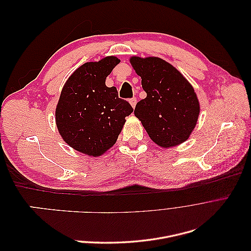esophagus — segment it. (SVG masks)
<instances>
[{
	"label": "esophagus",
	"instance_id": "obj_1",
	"mask_svg": "<svg viewBox=\"0 0 251 251\" xmlns=\"http://www.w3.org/2000/svg\"><path fill=\"white\" fill-rule=\"evenodd\" d=\"M130 103H131V105H132L133 108H135V107H136V103H137V98H136V97L131 98V100H130Z\"/></svg>",
	"mask_w": 251,
	"mask_h": 251
}]
</instances>
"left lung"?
<instances>
[{
    "label": "left lung",
    "instance_id": "obj_1",
    "mask_svg": "<svg viewBox=\"0 0 251 251\" xmlns=\"http://www.w3.org/2000/svg\"><path fill=\"white\" fill-rule=\"evenodd\" d=\"M147 97L134 110L150 138L161 148L188 139L197 125L200 104L195 90L176 68L159 57L132 56Z\"/></svg>",
    "mask_w": 251,
    "mask_h": 251
}]
</instances>
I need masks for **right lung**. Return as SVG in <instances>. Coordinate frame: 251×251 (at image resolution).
I'll use <instances>...</instances> for the list:
<instances>
[{"instance_id": "obj_1", "label": "right lung", "mask_w": 251, "mask_h": 251, "mask_svg": "<svg viewBox=\"0 0 251 251\" xmlns=\"http://www.w3.org/2000/svg\"><path fill=\"white\" fill-rule=\"evenodd\" d=\"M119 62L107 56L83 64L68 78L59 96L57 130L71 148L88 156H100L111 149L133 112L115 87L105 86V78Z\"/></svg>"}]
</instances>
